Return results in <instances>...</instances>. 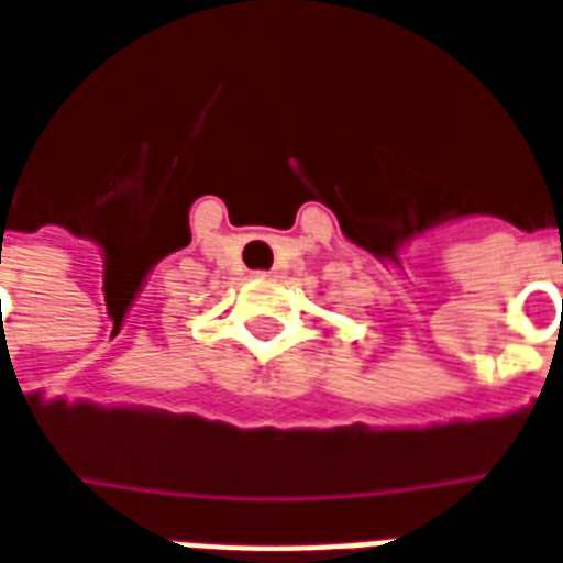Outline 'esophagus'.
I'll return each mask as SVG.
<instances>
[{
  "label": "esophagus",
  "mask_w": 563,
  "mask_h": 563,
  "mask_svg": "<svg viewBox=\"0 0 563 563\" xmlns=\"http://www.w3.org/2000/svg\"><path fill=\"white\" fill-rule=\"evenodd\" d=\"M257 276H261V278H276L278 273H276V269H264V273H257Z\"/></svg>",
  "instance_id": "34e87169"
}]
</instances>
